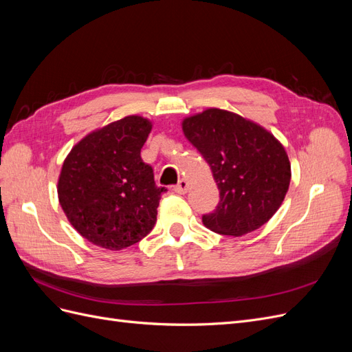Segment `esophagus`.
Segmentation results:
<instances>
[{"mask_svg":"<svg viewBox=\"0 0 352 352\" xmlns=\"http://www.w3.org/2000/svg\"><path fill=\"white\" fill-rule=\"evenodd\" d=\"M173 189H175L176 194H186L188 189H189V184L186 182L185 179H180L179 182H177V185Z\"/></svg>","mask_w":352,"mask_h":352,"instance_id":"34e87169","label":"esophagus"}]
</instances>
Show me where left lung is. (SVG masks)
<instances>
[{"label": "left lung", "mask_w": 352, "mask_h": 352, "mask_svg": "<svg viewBox=\"0 0 352 352\" xmlns=\"http://www.w3.org/2000/svg\"><path fill=\"white\" fill-rule=\"evenodd\" d=\"M182 131L220 190L216 210L202 216L204 226L242 236L267 223L289 189L291 163L283 145L263 126L220 109L186 117Z\"/></svg>", "instance_id": "left-lung-1"}]
</instances>
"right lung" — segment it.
Listing matches in <instances>:
<instances>
[{
    "mask_svg": "<svg viewBox=\"0 0 352 352\" xmlns=\"http://www.w3.org/2000/svg\"><path fill=\"white\" fill-rule=\"evenodd\" d=\"M153 129L126 116L72 148L58 176V201L70 225L97 247L119 251L140 242L157 221L166 188H158L141 148Z\"/></svg>",
    "mask_w": 352,
    "mask_h": 352,
    "instance_id": "add662e5",
    "label": "right lung"
}]
</instances>
